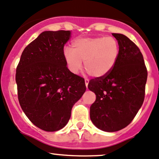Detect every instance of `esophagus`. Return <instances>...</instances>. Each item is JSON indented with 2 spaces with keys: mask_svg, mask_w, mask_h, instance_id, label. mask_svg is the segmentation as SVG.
Returning <instances> with one entry per match:
<instances>
[{
  "mask_svg": "<svg viewBox=\"0 0 159 159\" xmlns=\"http://www.w3.org/2000/svg\"><path fill=\"white\" fill-rule=\"evenodd\" d=\"M84 81H85V85H86V87H87V85H88V83H89V79H87V78H85Z\"/></svg>",
  "mask_w": 159,
  "mask_h": 159,
  "instance_id": "1",
  "label": "esophagus"
}]
</instances>
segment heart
I'll use <instances>...</instances> for the list:
<instances>
[{
    "label": "heart",
    "mask_w": 159,
    "mask_h": 159,
    "mask_svg": "<svg viewBox=\"0 0 159 159\" xmlns=\"http://www.w3.org/2000/svg\"><path fill=\"white\" fill-rule=\"evenodd\" d=\"M120 53L119 43L113 37L78 38L70 45V51L63 52V59L72 74L82 67L93 77H103L114 69Z\"/></svg>",
    "instance_id": "heart-1"
}]
</instances>
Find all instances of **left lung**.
<instances>
[{
  "instance_id": "1",
  "label": "left lung",
  "mask_w": 159,
  "mask_h": 159,
  "mask_svg": "<svg viewBox=\"0 0 159 159\" xmlns=\"http://www.w3.org/2000/svg\"><path fill=\"white\" fill-rule=\"evenodd\" d=\"M120 53L114 69L103 77L89 81L88 89L96 94L90 106L91 121L105 132H116L132 121L145 97L147 69L139 48L127 36L112 34Z\"/></svg>"
}]
</instances>
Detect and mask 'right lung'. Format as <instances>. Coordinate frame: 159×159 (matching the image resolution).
Segmentation results:
<instances>
[{"mask_svg": "<svg viewBox=\"0 0 159 159\" xmlns=\"http://www.w3.org/2000/svg\"><path fill=\"white\" fill-rule=\"evenodd\" d=\"M69 30L44 31L24 49L16 68L18 98L33 124L46 132L63 129L72 106L86 90L84 79L72 74L63 59Z\"/></svg>", "mask_w": 159, "mask_h": 159, "instance_id": "1", "label": "right lung"}]
</instances>
